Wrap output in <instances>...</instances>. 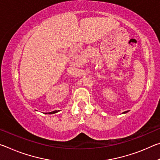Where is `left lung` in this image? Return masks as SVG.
I'll return each mask as SVG.
<instances>
[{
    "mask_svg": "<svg viewBox=\"0 0 160 160\" xmlns=\"http://www.w3.org/2000/svg\"><path fill=\"white\" fill-rule=\"evenodd\" d=\"M126 112H124V113H126Z\"/></svg>",
    "mask_w": 160,
    "mask_h": 160,
    "instance_id": "8db88e82",
    "label": "left lung"
}]
</instances>
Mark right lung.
I'll list each match as a JSON object with an SVG mask.
<instances>
[{
    "label": "right lung",
    "instance_id": "1",
    "mask_svg": "<svg viewBox=\"0 0 160 160\" xmlns=\"http://www.w3.org/2000/svg\"><path fill=\"white\" fill-rule=\"evenodd\" d=\"M58 111H53V112H48L47 113H48V114H52V113H57Z\"/></svg>",
    "mask_w": 160,
    "mask_h": 160
}]
</instances>
